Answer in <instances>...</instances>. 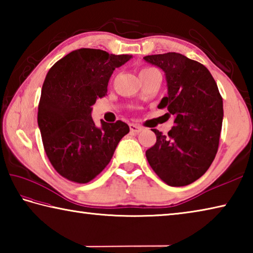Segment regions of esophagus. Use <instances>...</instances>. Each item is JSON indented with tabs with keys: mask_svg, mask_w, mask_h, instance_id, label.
<instances>
[{
	"mask_svg": "<svg viewBox=\"0 0 253 253\" xmlns=\"http://www.w3.org/2000/svg\"><path fill=\"white\" fill-rule=\"evenodd\" d=\"M129 129H130L131 132H136V134H138V132H140V131L143 130V127L136 125V124H130Z\"/></svg>",
	"mask_w": 253,
	"mask_h": 253,
	"instance_id": "esophagus-1",
	"label": "esophagus"
}]
</instances>
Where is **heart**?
I'll use <instances>...</instances> for the list:
<instances>
[{"label": "heart", "mask_w": 253, "mask_h": 253, "mask_svg": "<svg viewBox=\"0 0 253 253\" xmlns=\"http://www.w3.org/2000/svg\"><path fill=\"white\" fill-rule=\"evenodd\" d=\"M151 70H153V68H143L142 70H140V74L139 75H142V74H145V72H148V71H151Z\"/></svg>", "instance_id": "b5f03b06"}]
</instances>
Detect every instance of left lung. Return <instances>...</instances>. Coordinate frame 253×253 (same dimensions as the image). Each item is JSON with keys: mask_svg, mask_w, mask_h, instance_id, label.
Masks as SVG:
<instances>
[{"mask_svg": "<svg viewBox=\"0 0 253 253\" xmlns=\"http://www.w3.org/2000/svg\"><path fill=\"white\" fill-rule=\"evenodd\" d=\"M144 59L165 72L168 97L157 107L168 108L169 116H174L168 136L153 129L156 143L146 151V158L168 185H188L207 172L216 155L223 100L215 80L202 63L176 52Z\"/></svg>", "mask_w": 253, "mask_h": 253, "instance_id": "8db88e82", "label": "left lung"}]
</instances>
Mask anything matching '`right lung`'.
<instances>
[{"mask_svg":"<svg viewBox=\"0 0 253 253\" xmlns=\"http://www.w3.org/2000/svg\"><path fill=\"white\" fill-rule=\"evenodd\" d=\"M130 58L83 48L60 59L46 74L38 125L46 156L62 177L79 184L90 182L108 165L118 143L129 132L122 121H101L98 128L91 106L107 95L114 70Z\"/></svg>","mask_w":253,"mask_h":253,"instance_id":"obj_1","label":"right lung"}]
</instances>
